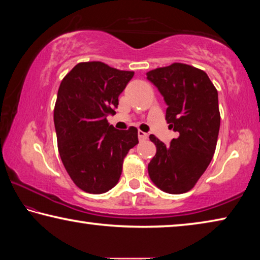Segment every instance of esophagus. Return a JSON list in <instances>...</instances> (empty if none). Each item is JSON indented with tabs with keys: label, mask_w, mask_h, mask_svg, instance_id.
Listing matches in <instances>:
<instances>
[{
	"label": "esophagus",
	"mask_w": 260,
	"mask_h": 260,
	"mask_svg": "<svg viewBox=\"0 0 260 260\" xmlns=\"http://www.w3.org/2000/svg\"><path fill=\"white\" fill-rule=\"evenodd\" d=\"M138 137H139L140 141H145V140L148 139V134L145 133V132H142V131H139L138 132Z\"/></svg>",
	"instance_id": "obj_1"
}]
</instances>
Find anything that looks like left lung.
Wrapping results in <instances>:
<instances>
[{"label":"left lung","mask_w":260,"mask_h":260,"mask_svg":"<svg viewBox=\"0 0 260 260\" xmlns=\"http://www.w3.org/2000/svg\"><path fill=\"white\" fill-rule=\"evenodd\" d=\"M147 78L164 97L169 126L179 133L170 146L150 134L156 154L148 172L162 191L182 194L194 187L215 152L221 120L217 90L204 71L180 62L152 69Z\"/></svg>","instance_id":"left-lung-1"}]
</instances>
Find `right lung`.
I'll use <instances>...</instances> for the list:
<instances>
[{
    "instance_id": "add662e5",
    "label": "right lung",
    "mask_w": 260,
    "mask_h": 260,
    "mask_svg": "<svg viewBox=\"0 0 260 260\" xmlns=\"http://www.w3.org/2000/svg\"><path fill=\"white\" fill-rule=\"evenodd\" d=\"M134 76L101 61L80 62L57 91L54 125L63 167L78 188L91 194L118 183L123 158L139 143L138 128L118 131L106 114H114L118 97Z\"/></svg>"
}]
</instances>
